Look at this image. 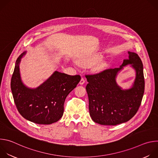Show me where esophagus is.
<instances>
[{
    "instance_id": "1",
    "label": "esophagus",
    "mask_w": 158,
    "mask_h": 158,
    "mask_svg": "<svg viewBox=\"0 0 158 158\" xmlns=\"http://www.w3.org/2000/svg\"><path fill=\"white\" fill-rule=\"evenodd\" d=\"M84 83H85V79H84V77H82L81 79V81H80V82H79V84H80L81 85H82V84H84Z\"/></svg>"
}]
</instances>
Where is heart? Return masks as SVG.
I'll list each match as a JSON object with an SVG mask.
<instances>
[{
    "instance_id": "heart-1",
    "label": "heart",
    "mask_w": 158,
    "mask_h": 158,
    "mask_svg": "<svg viewBox=\"0 0 158 158\" xmlns=\"http://www.w3.org/2000/svg\"><path fill=\"white\" fill-rule=\"evenodd\" d=\"M96 60V59H82L79 61V63L81 65H89L94 64Z\"/></svg>"
}]
</instances>
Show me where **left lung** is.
Instances as JSON below:
<instances>
[{"label":"left lung","mask_w":158,"mask_h":158,"mask_svg":"<svg viewBox=\"0 0 158 158\" xmlns=\"http://www.w3.org/2000/svg\"><path fill=\"white\" fill-rule=\"evenodd\" d=\"M128 54L129 58L119 67L85 76L89 114L98 124L115 126L126 123L136 114L141 105L144 92L143 65L137 54L129 51ZM127 64L135 70L136 77L130 88L123 89L116 77Z\"/></svg>","instance_id":"8db88e82"}]
</instances>
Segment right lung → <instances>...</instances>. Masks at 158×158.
Listing matches in <instances>:
<instances>
[{"instance_id": "right-lung-1", "label": "right lung", "mask_w": 158, "mask_h": 158, "mask_svg": "<svg viewBox=\"0 0 158 158\" xmlns=\"http://www.w3.org/2000/svg\"><path fill=\"white\" fill-rule=\"evenodd\" d=\"M26 54L17 58L12 76L10 87L17 109L26 119L39 124H51L63 116L65 99L81 81L79 75L70 76L59 71L35 88L22 82L19 65Z\"/></svg>"}]
</instances>
